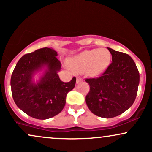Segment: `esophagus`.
I'll return each instance as SVG.
<instances>
[{
    "label": "esophagus",
    "instance_id": "obj_1",
    "mask_svg": "<svg viewBox=\"0 0 152 152\" xmlns=\"http://www.w3.org/2000/svg\"><path fill=\"white\" fill-rule=\"evenodd\" d=\"M82 82V79L81 77H78L77 78V80H76V83L77 84H79L80 82Z\"/></svg>",
    "mask_w": 152,
    "mask_h": 152
}]
</instances>
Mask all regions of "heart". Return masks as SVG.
Returning a JSON list of instances; mask_svg holds the SVG:
<instances>
[{
    "instance_id": "b5f03b06",
    "label": "heart",
    "mask_w": 152,
    "mask_h": 152,
    "mask_svg": "<svg viewBox=\"0 0 152 152\" xmlns=\"http://www.w3.org/2000/svg\"><path fill=\"white\" fill-rule=\"evenodd\" d=\"M111 54L107 48L84 50L68 61L69 67L77 72H85L89 76H97L107 69Z\"/></svg>"
}]
</instances>
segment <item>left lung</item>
Segmentation results:
<instances>
[{
  "label": "left lung",
  "mask_w": 152,
  "mask_h": 152,
  "mask_svg": "<svg viewBox=\"0 0 152 152\" xmlns=\"http://www.w3.org/2000/svg\"><path fill=\"white\" fill-rule=\"evenodd\" d=\"M107 48L112 55V63L101 77L85 80L90 86L86 103L94 114L110 118L121 115L133 104L140 73L130 56Z\"/></svg>",
  "instance_id": "8db88e82"
}]
</instances>
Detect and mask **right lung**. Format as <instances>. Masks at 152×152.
Returning a JSON list of instances; mask_svg holds the SVG:
<instances>
[{"label":"right lung","mask_w":152,"mask_h":152,"mask_svg":"<svg viewBox=\"0 0 152 152\" xmlns=\"http://www.w3.org/2000/svg\"><path fill=\"white\" fill-rule=\"evenodd\" d=\"M56 50L43 48L25 54L19 60L10 80L12 98L19 108L28 115L46 120L61 113L67 94L74 89L76 78L62 82L58 72L61 63ZM41 75L38 80L34 76Z\"/></svg>","instance_id":"1"}]
</instances>
